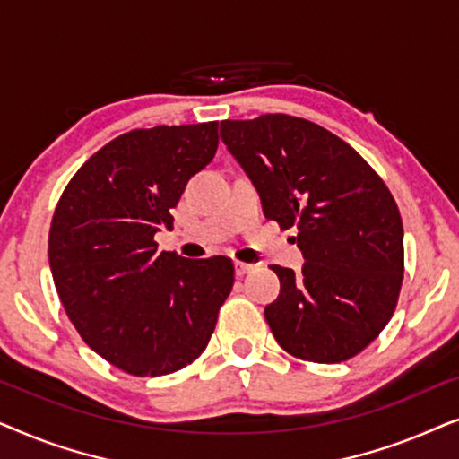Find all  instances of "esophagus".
<instances>
[{"instance_id":"1","label":"esophagus","mask_w":459,"mask_h":459,"mask_svg":"<svg viewBox=\"0 0 459 459\" xmlns=\"http://www.w3.org/2000/svg\"><path fill=\"white\" fill-rule=\"evenodd\" d=\"M234 269H236V275H247V273H250V272H255V265H250V263L236 261V263H234Z\"/></svg>"}]
</instances>
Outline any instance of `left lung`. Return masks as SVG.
Returning <instances> with one entry per match:
<instances>
[{"label":"left lung","mask_w":459,"mask_h":459,"mask_svg":"<svg viewBox=\"0 0 459 459\" xmlns=\"http://www.w3.org/2000/svg\"><path fill=\"white\" fill-rule=\"evenodd\" d=\"M221 140L265 217L299 231L303 273L272 267L280 297L265 319L275 341L316 363L361 353L393 317L403 284V223L386 184L347 142L307 118L221 121Z\"/></svg>","instance_id":"left-lung-1"}]
</instances>
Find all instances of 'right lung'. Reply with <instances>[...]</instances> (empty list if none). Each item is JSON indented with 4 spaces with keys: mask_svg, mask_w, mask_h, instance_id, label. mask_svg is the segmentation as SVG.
Returning <instances> with one entry per match:
<instances>
[{
    "mask_svg": "<svg viewBox=\"0 0 459 459\" xmlns=\"http://www.w3.org/2000/svg\"><path fill=\"white\" fill-rule=\"evenodd\" d=\"M217 121L134 129L100 148L68 181L48 255L81 338L131 376H165L206 349L234 286L228 256L159 250L187 179L217 152Z\"/></svg>",
    "mask_w": 459,
    "mask_h": 459,
    "instance_id": "1",
    "label": "right lung"
}]
</instances>
